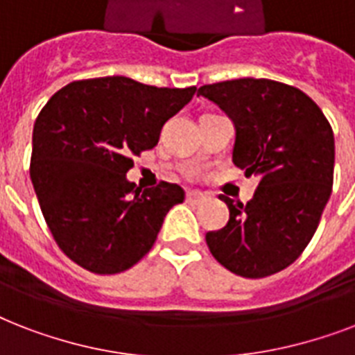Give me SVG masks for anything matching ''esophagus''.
Here are the masks:
<instances>
[{"label":"esophagus","mask_w":355,"mask_h":355,"mask_svg":"<svg viewBox=\"0 0 355 355\" xmlns=\"http://www.w3.org/2000/svg\"><path fill=\"white\" fill-rule=\"evenodd\" d=\"M186 199L188 202H195V205H199L202 200L206 199L205 193H200V191H193V189H188V193H186Z\"/></svg>","instance_id":"34e87169"}]
</instances>
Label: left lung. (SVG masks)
I'll return each instance as SVG.
<instances>
[{
  "label": "left lung",
  "instance_id": "obj_1",
  "mask_svg": "<svg viewBox=\"0 0 355 355\" xmlns=\"http://www.w3.org/2000/svg\"><path fill=\"white\" fill-rule=\"evenodd\" d=\"M236 127L232 162L259 178L247 205L221 195L227 227L206 234L211 256L234 275L265 278L304 252L334 186V130L311 97L270 79L200 86Z\"/></svg>",
  "mask_w": 355,
  "mask_h": 355
}]
</instances>
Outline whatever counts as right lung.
<instances>
[{
	"mask_svg": "<svg viewBox=\"0 0 355 355\" xmlns=\"http://www.w3.org/2000/svg\"><path fill=\"white\" fill-rule=\"evenodd\" d=\"M195 92L116 75L73 80L40 110L31 180L53 239L83 269H130L153 248L167 211L184 200L178 184L141 189L125 175Z\"/></svg>",
	"mask_w": 355,
	"mask_h": 355,
	"instance_id": "obj_1",
	"label": "right lung"
}]
</instances>
